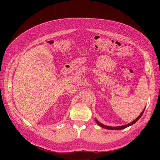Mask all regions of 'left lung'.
<instances>
[{
	"label": "left lung",
	"instance_id": "left-lung-1",
	"mask_svg": "<svg viewBox=\"0 0 160 160\" xmlns=\"http://www.w3.org/2000/svg\"><path fill=\"white\" fill-rule=\"evenodd\" d=\"M144 111H145V109L143 110V111L142 112V113L140 114V115L138 117V118L136 119H135L133 121H132V122H130V123H129V124H126V125H124V126H121V127H108V126H106V125H104V124H101L100 122H99L97 119H95V121L97 122V123L100 126V127H102V128H106V129H108V130H122V129H124V128H127V127H130V126H131V125H132V124H133L135 122H136L140 118H141V117L142 116V113H143V112H144Z\"/></svg>",
	"mask_w": 160,
	"mask_h": 160
}]
</instances>
